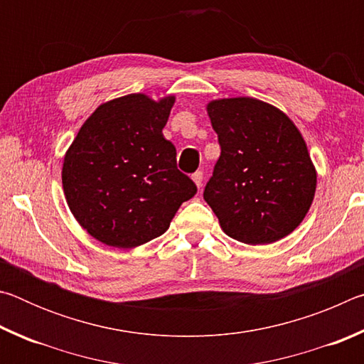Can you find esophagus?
Masks as SVG:
<instances>
[{
  "label": "esophagus",
  "mask_w": 364,
  "mask_h": 364,
  "mask_svg": "<svg viewBox=\"0 0 364 364\" xmlns=\"http://www.w3.org/2000/svg\"><path fill=\"white\" fill-rule=\"evenodd\" d=\"M202 180H204V173H202L200 170H197L196 173H193V181L196 183V186L199 189L202 188Z\"/></svg>",
  "instance_id": "obj_1"
}]
</instances>
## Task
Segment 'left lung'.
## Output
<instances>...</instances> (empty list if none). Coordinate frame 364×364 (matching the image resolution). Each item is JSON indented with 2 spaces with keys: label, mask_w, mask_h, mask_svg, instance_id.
Returning <instances> with one entry per match:
<instances>
[{
  "label": "left lung",
  "mask_w": 364,
  "mask_h": 364,
  "mask_svg": "<svg viewBox=\"0 0 364 364\" xmlns=\"http://www.w3.org/2000/svg\"><path fill=\"white\" fill-rule=\"evenodd\" d=\"M221 147L204 199L228 236L271 244L297 228L316 191V170L299 128L255 97L207 104Z\"/></svg>",
  "instance_id": "left-lung-1"
}]
</instances>
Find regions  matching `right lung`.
<instances>
[{
    "instance_id": "obj_1",
    "label": "right lung",
    "mask_w": 364,
    "mask_h": 364,
    "mask_svg": "<svg viewBox=\"0 0 364 364\" xmlns=\"http://www.w3.org/2000/svg\"><path fill=\"white\" fill-rule=\"evenodd\" d=\"M173 104L175 96L154 101L141 93L104 102L65 152V200L100 242L133 249L162 236L197 193L162 133Z\"/></svg>"
}]
</instances>
